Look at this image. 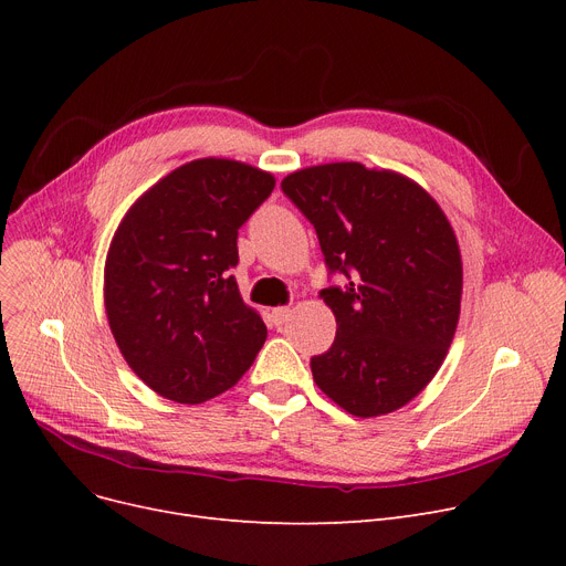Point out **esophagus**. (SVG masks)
<instances>
[{
  "label": "esophagus",
  "mask_w": 566,
  "mask_h": 566,
  "mask_svg": "<svg viewBox=\"0 0 566 566\" xmlns=\"http://www.w3.org/2000/svg\"><path fill=\"white\" fill-rule=\"evenodd\" d=\"M289 316H291V310H289V307H275V310L271 312V318H273V323H275V325L286 323V321H289Z\"/></svg>",
  "instance_id": "34e87169"
}]
</instances>
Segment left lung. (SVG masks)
<instances>
[{"mask_svg":"<svg viewBox=\"0 0 566 566\" xmlns=\"http://www.w3.org/2000/svg\"><path fill=\"white\" fill-rule=\"evenodd\" d=\"M282 190L314 224L331 273L348 277L321 291L337 337L312 358L316 385L355 418L406 406L459 323L463 263L448 216L412 178L363 163L298 169Z\"/></svg>","mask_w":566,"mask_h":566,"instance_id":"8db88e82","label":"left lung"}]
</instances>
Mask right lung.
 <instances>
[{
  "label": "right lung",
  "instance_id": "add662e5",
  "mask_svg": "<svg viewBox=\"0 0 566 566\" xmlns=\"http://www.w3.org/2000/svg\"><path fill=\"white\" fill-rule=\"evenodd\" d=\"M275 176L199 158L148 188L118 222L105 259V312L128 367L160 397L201 403L252 367L265 323L231 268L238 229Z\"/></svg>",
  "mask_w": 566,
  "mask_h": 566
}]
</instances>
